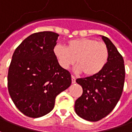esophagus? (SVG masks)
I'll use <instances>...</instances> for the list:
<instances>
[{"instance_id":"obj_1","label":"esophagus","mask_w":132,"mask_h":132,"mask_svg":"<svg viewBox=\"0 0 132 132\" xmlns=\"http://www.w3.org/2000/svg\"><path fill=\"white\" fill-rule=\"evenodd\" d=\"M71 81H72V84H74V83H76L75 76H71Z\"/></svg>"}]
</instances>
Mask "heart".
Listing matches in <instances>:
<instances>
[{
    "label": "heart",
    "mask_w": 132,
    "mask_h": 132,
    "mask_svg": "<svg viewBox=\"0 0 132 132\" xmlns=\"http://www.w3.org/2000/svg\"><path fill=\"white\" fill-rule=\"evenodd\" d=\"M53 53L59 65L69 69L76 63V71L86 76H93L101 72L106 65L109 53L104 43L93 38H81L69 40L66 48L56 45Z\"/></svg>",
    "instance_id": "1"
}]
</instances>
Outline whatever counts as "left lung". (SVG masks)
<instances>
[{
  "instance_id": "obj_1",
  "label": "left lung",
  "mask_w": 132,
  "mask_h": 132,
  "mask_svg": "<svg viewBox=\"0 0 132 132\" xmlns=\"http://www.w3.org/2000/svg\"><path fill=\"white\" fill-rule=\"evenodd\" d=\"M109 49L106 65L101 72L76 79L83 88V94L75 101L76 113L89 121H97L106 117L120 98L125 79L123 57L107 37L101 36Z\"/></svg>"
}]
</instances>
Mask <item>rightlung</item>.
<instances>
[{
    "mask_svg": "<svg viewBox=\"0 0 132 132\" xmlns=\"http://www.w3.org/2000/svg\"><path fill=\"white\" fill-rule=\"evenodd\" d=\"M59 34L43 31L31 34L15 50L8 73V88L18 110L38 118L54 107L57 95L71 84L69 71L53 53Z\"/></svg>",
    "mask_w": 132,
    "mask_h": 132,
    "instance_id": "obj_1",
    "label": "right lung"
}]
</instances>
